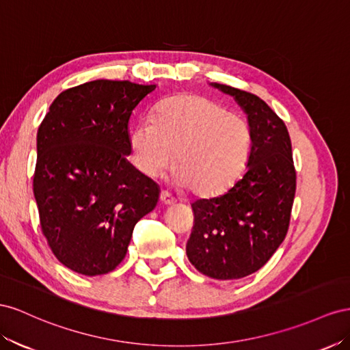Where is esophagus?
I'll use <instances>...</instances> for the list:
<instances>
[{
	"mask_svg": "<svg viewBox=\"0 0 350 350\" xmlns=\"http://www.w3.org/2000/svg\"><path fill=\"white\" fill-rule=\"evenodd\" d=\"M159 199H161V202L164 205H173V204H176V199L172 195H170L168 192H165V191L161 192V195H159Z\"/></svg>",
	"mask_w": 350,
	"mask_h": 350,
	"instance_id": "esophagus-1",
	"label": "esophagus"
}]
</instances>
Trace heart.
Listing matches in <instances>:
<instances>
[{
	"label": "heart",
	"instance_id": "1",
	"mask_svg": "<svg viewBox=\"0 0 350 350\" xmlns=\"http://www.w3.org/2000/svg\"><path fill=\"white\" fill-rule=\"evenodd\" d=\"M133 163L157 177L173 163V182L198 196H214L241 176L251 151V132L242 117L206 96L185 94L158 107L154 122L144 120L131 137Z\"/></svg>",
	"mask_w": 350,
	"mask_h": 350
}]
</instances>
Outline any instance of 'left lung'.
I'll return each instance as SVG.
<instances>
[{
    "instance_id": "8db88e82",
    "label": "left lung",
    "mask_w": 350,
    "mask_h": 350,
    "mask_svg": "<svg viewBox=\"0 0 350 350\" xmlns=\"http://www.w3.org/2000/svg\"><path fill=\"white\" fill-rule=\"evenodd\" d=\"M213 88L234 98L251 132L246 173L223 195L196 199L195 224L186 255L199 273L237 280L265 265L284 241L296 172L283 120L261 98L221 83Z\"/></svg>"
}]
</instances>
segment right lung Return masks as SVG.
<instances>
[{
	"label": "right lung",
	"instance_id": "obj_1",
	"mask_svg": "<svg viewBox=\"0 0 350 350\" xmlns=\"http://www.w3.org/2000/svg\"><path fill=\"white\" fill-rule=\"evenodd\" d=\"M155 88L86 82L59 94L39 126L33 195L42 233L79 274L113 271L136 223L157 206L158 185L127 161L129 122Z\"/></svg>",
	"mask_w": 350,
	"mask_h": 350
}]
</instances>
